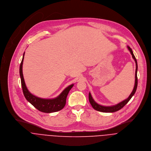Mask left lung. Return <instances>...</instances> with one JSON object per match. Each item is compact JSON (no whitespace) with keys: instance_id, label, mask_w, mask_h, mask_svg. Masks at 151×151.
Listing matches in <instances>:
<instances>
[{"instance_id":"1","label":"left lung","mask_w":151,"mask_h":151,"mask_svg":"<svg viewBox=\"0 0 151 151\" xmlns=\"http://www.w3.org/2000/svg\"><path fill=\"white\" fill-rule=\"evenodd\" d=\"M127 48L129 50V51L130 52L133 58L134 59L135 63H136V72H135V83H134V86L133 88V90L132 92L131 93V94L130 95V96H129L128 98H127L126 99L124 100L123 101L119 102V104L113 105V106H102L101 105L98 104H97L94 99H93L91 93L89 92L88 94V100L89 102L91 104V105L92 106L93 108L95 109L96 111H100V112H116L119 109H121L122 108H123L127 103L131 99V98H132V96L134 95L136 91V89H137V61H136V59L133 53L132 49L127 46Z\"/></svg>"}]
</instances>
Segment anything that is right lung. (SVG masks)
<instances>
[{
    "label": "right lung",
    "instance_id": "add662e5",
    "mask_svg": "<svg viewBox=\"0 0 151 151\" xmlns=\"http://www.w3.org/2000/svg\"><path fill=\"white\" fill-rule=\"evenodd\" d=\"M25 52L23 54V57L22 61L19 67V75L21 77V86L22 88V91L25 99L33 105L39 111L45 112V113H51L54 112H57L61 110L64 108L66 104V99L67 95L70 92V90L73 87L74 84H71L65 88L63 92L58 96L53 99H43L37 97L30 93L27 89L24 77L22 74V64L24 58Z\"/></svg>",
    "mask_w": 151,
    "mask_h": 151
}]
</instances>
